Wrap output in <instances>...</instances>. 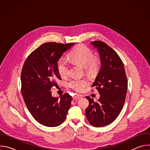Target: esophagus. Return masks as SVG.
I'll return each instance as SVG.
<instances>
[{"mask_svg": "<svg viewBox=\"0 0 150 150\" xmlns=\"http://www.w3.org/2000/svg\"><path fill=\"white\" fill-rule=\"evenodd\" d=\"M81 98H82L81 96L78 95V94H75V95L73 97V98H74V100H75V99H80Z\"/></svg>", "mask_w": 150, "mask_h": 150, "instance_id": "34e87169", "label": "esophagus"}]
</instances>
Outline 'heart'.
Returning <instances> with one entry per match:
<instances>
[{
    "label": "heart",
    "mask_w": 150,
    "mask_h": 150,
    "mask_svg": "<svg viewBox=\"0 0 150 150\" xmlns=\"http://www.w3.org/2000/svg\"><path fill=\"white\" fill-rule=\"evenodd\" d=\"M93 53L91 49L84 45H79L74 49L69 54V59L83 67L85 72L88 74L95 72L99 65L97 58L93 57ZM57 71L62 77L68 75L69 63L65 59H60L57 62ZM68 86L76 91H82L87 86V82L84 79L74 78L68 83Z\"/></svg>",
    "instance_id": "b5f03b06"
}]
</instances>
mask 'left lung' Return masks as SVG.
Returning a JSON list of instances; mask_svg holds the SVG:
<instances>
[{"instance_id": "left-lung-1", "label": "left lung", "mask_w": 150, "mask_h": 150, "mask_svg": "<svg viewBox=\"0 0 150 150\" xmlns=\"http://www.w3.org/2000/svg\"><path fill=\"white\" fill-rule=\"evenodd\" d=\"M97 49L101 68L93 87H96L100 98L94 102L89 96V105L85 110L90 124L101 127L110 124L119 115L124 105L127 88V81L123 63L110 47L101 41L90 43Z\"/></svg>"}]
</instances>
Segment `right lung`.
Returning <instances> with one entry per match:
<instances>
[{"mask_svg": "<svg viewBox=\"0 0 150 150\" xmlns=\"http://www.w3.org/2000/svg\"><path fill=\"white\" fill-rule=\"evenodd\" d=\"M74 45L46 42L24 62L21 75V93L29 112L42 125L57 126L66 119L72 97L68 93L60 98L53 97L50 90L61 79L57 68L59 60Z\"/></svg>", "mask_w": 150, "mask_h": 150, "instance_id": "1", "label": "right lung"}]
</instances>
